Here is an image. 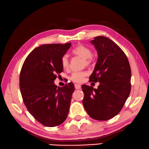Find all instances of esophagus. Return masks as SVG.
I'll list each match as a JSON object with an SVG mask.
<instances>
[{
	"mask_svg": "<svg viewBox=\"0 0 149 149\" xmlns=\"http://www.w3.org/2000/svg\"><path fill=\"white\" fill-rule=\"evenodd\" d=\"M74 88H75V89L79 90V89H80V88H81V86H80V84H74Z\"/></svg>",
	"mask_w": 149,
	"mask_h": 149,
	"instance_id": "1",
	"label": "esophagus"
}]
</instances>
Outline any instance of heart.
Instances as JSON below:
<instances>
[{
    "instance_id": "1",
    "label": "heart",
    "mask_w": 149,
    "mask_h": 149,
    "mask_svg": "<svg viewBox=\"0 0 149 149\" xmlns=\"http://www.w3.org/2000/svg\"><path fill=\"white\" fill-rule=\"evenodd\" d=\"M72 54L75 56H79L84 59L86 66H89L92 63V52L88 47L84 45H79L72 49ZM61 64L63 69H68L69 66V60L67 55L63 56L61 59ZM86 73L84 72H74L70 76V80L74 82H82L84 80Z\"/></svg>"
}]
</instances>
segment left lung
Instances as JSON below:
<instances>
[{"mask_svg": "<svg viewBox=\"0 0 149 149\" xmlns=\"http://www.w3.org/2000/svg\"><path fill=\"white\" fill-rule=\"evenodd\" d=\"M98 58L90 82H100L97 89L82 85V103L91 118L107 120L117 115L131 91V69L126 54L113 40L103 36L91 40Z\"/></svg>", "mask_w": 149, "mask_h": 149, "instance_id": "1", "label": "left lung"}]
</instances>
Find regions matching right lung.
I'll use <instances>...</instances> for the list:
<instances>
[{"label": "right lung", "mask_w": 149, "mask_h": 149, "mask_svg": "<svg viewBox=\"0 0 149 149\" xmlns=\"http://www.w3.org/2000/svg\"><path fill=\"white\" fill-rule=\"evenodd\" d=\"M70 46L71 43L38 46L29 54L21 70L23 102L31 115L45 126H57L67 118L74 84L69 82L59 88L54 80L63 70L61 59Z\"/></svg>", "instance_id": "right-lung-1"}]
</instances>
